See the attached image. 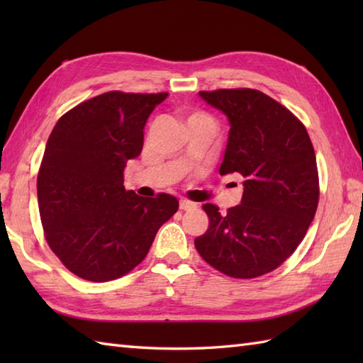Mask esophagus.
<instances>
[{"instance_id": "esophagus-1", "label": "esophagus", "mask_w": 363, "mask_h": 363, "mask_svg": "<svg viewBox=\"0 0 363 363\" xmlns=\"http://www.w3.org/2000/svg\"><path fill=\"white\" fill-rule=\"evenodd\" d=\"M179 207H181L182 211H191V209H195L196 204L189 201V199H181V201H179Z\"/></svg>"}]
</instances>
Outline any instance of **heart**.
Returning <instances> with one entry per match:
<instances>
[{"label":"heart","instance_id":"1","mask_svg":"<svg viewBox=\"0 0 363 363\" xmlns=\"http://www.w3.org/2000/svg\"><path fill=\"white\" fill-rule=\"evenodd\" d=\"M195 123H206V125H213V120L209 117V115L204 112H191L187 117V125H195Z\"/></svg>","mask_w":363,"mask_h":363}]
</instances>
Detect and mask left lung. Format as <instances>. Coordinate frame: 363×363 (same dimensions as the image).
Listing matches in <instances>:
<instances>
[{"label": "left lung", "mask_w": 363, "mask_h": 363, "mask_svg": "<svg viewBox=\"0 0 363 363\" xmlns=\"http://www.w3.org/2000/svg\"><path fill=\"white\" fill-rule=\"evenodd\" d=\"M229 120L220 174L245 177L242 203L221 215L204 204L209 228L195 238L207 264L238 279L273 272L309 229L320 187L315 151L303 123L273 98L252 89L199 91Z\"/></svg>", "instance_id": "1"}]
</instances>
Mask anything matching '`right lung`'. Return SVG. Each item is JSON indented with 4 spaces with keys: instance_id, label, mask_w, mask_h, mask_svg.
<instances>
[{
    "instance_id": "obj_1",
    "label": "right lung",
    "mask_w": 363,
    "mask_h": 363,
    "mask_svg": "<svg viewBox=\"0 0 363 363\" xmlns=\"http://www.w3.org/2000/svg\"><path fill=\"white\" fill-rule=\"evenodd\" d=\"M167 96L107 91L62 115L48 138L37 176L42 226L52 252L82 279L134 269L179 207L172 195L143 198L123 186L146 120Z\"/></svg>"
}]
</instances>
